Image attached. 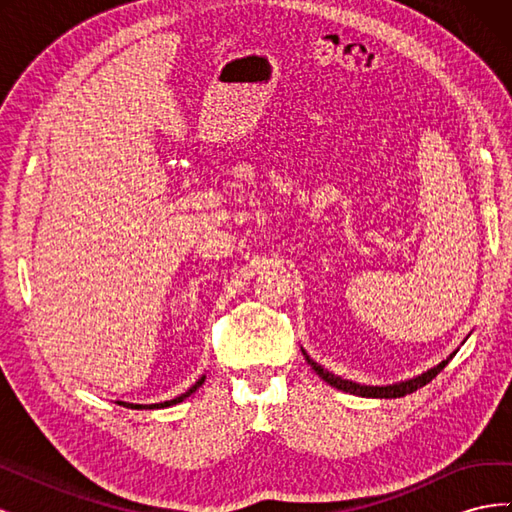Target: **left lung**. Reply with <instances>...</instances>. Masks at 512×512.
<instances>
[{"mask_svg": "<svg viewBox=\"0 0 512 512\" xmlns=\"http://www.w3.org/2000/svg\"><path fill=\"white\" fill-rule=\"evenodd\" d=\"M303 354H305V352H303ZM453 354H455V352H453ZM451 359H453V356H451ZM451 359L442 361L438 367H433V369L425 371V374H421L418 378H412V380H408V382H399V384H391V386H363V384H356V382L339 378V376H335V374H329L327 369H322L316 361H312V359H309V356L305 354V361L314 367L316 374H318L324 382H327V384L335 386V389L346 391V393H350V395L380 397V399H393V397H404V395H408V393H414L416 389H421V386H425L427 382H431L433 378H436Z\"/></svg>", "mask_w": 512, "mask_h": 512, "instance_id": "obj_1", "label": "left lung"}]
</instances>
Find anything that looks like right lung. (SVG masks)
Returning <instances> with one entry per match:
<instances>
[{
  "mask_svg": "<svg viewBox=\"0 0 512 512\" xmlns=\"http://www.w3.org/2000/svg\"><path fill=\"white\" fill-rule=\"evenodd\" d=\"M203 382H205V376L200 378L194 386H190V391H185L183 395H179V397H175V399H170V401H164V404H149V406H141V404H126V401H119L121 406H126V408H134V410H141V408H149V410H153V408H168V406H175V404H181V401L185 399V397H190L198 386H203Z\"/></svg>",
  "mask_w": 512,
  "mask_h": 512,
  "instance_id": "1",
  "label": "right lung"
}]
</instances>
